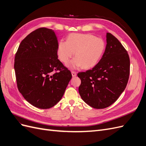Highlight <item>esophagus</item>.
<instances>
[{
	"label": "esophagus",
	"instance_id": "obj_1",
	"mask_svg": "<svg viewBox=\"0 0 146 146\" xmlns=\"http://www.w3.org/2000/svg\"><path fill=\"white\" fill-rule=\"evenodd\" d=\"M72 73V77H76L77 76V72H75V71H71Z\"/></svg>",
	"mask_w": 146,
	"mask_h": 146
}]
</instances>
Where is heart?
Returning <instances> with one entry per match:
<instances>
[{"instance_id":"obj_1","label":"heart","mask_w":146,"mask_h":146,"mask_svg":"<svg viewBox=\"0 0 146 146\" xmlns=\"http://www.w3.org/2000/svg\"><path fill=\"white\" fill-rule=\"evenodd\" d=\"M105 50V42L100 38L90 33H72L66 42L61 41L57 47V55L64 63H67L74 56L75 59L68 67L75 69L82 67L90 69L99 63Z\"/></svg>"}]
</instances>
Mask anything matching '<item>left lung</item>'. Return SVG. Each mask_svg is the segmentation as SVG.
Wrapping results in <instances>:
<instances>
[{
	"instance_id": "left-lung-1",
	"label": "left lung",
	"mask_w": 146,
	"mask_h": 146,
	"mask_svg": "<svg viewBox=\"0 0 146 146\" xmlns=\"http://www.w3.org/2000/svg\"><path fill=\"white\" fill-rule=\"evenodd\" d=\"M104 54L94 67L78 73L81 84L78 92L83 100L96 109L115 102L124 91L130 74V58L127 50L113 35L107 33Z\"/></svg>"
}]
</instances>
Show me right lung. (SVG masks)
<instances>
[{
    "label": "right lung",
    "instance_id": "right-lung-1",
    "mask_svg": "<svg viewBox=\"0 0 146 146\" xmlns=\"http://www.w3.org/2000/svg\"><path fill=\"white\" fill-rule=\"evenodd\" d=\"M58 42L52 29L39 28L26 36L15 58L17 88L29 103L47 109L62 98L72 78L58 59Z\"/></svg>",
    "mask_w": 146,
    "mask_h": 146
}]
</instances>
